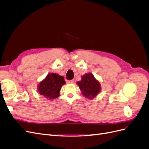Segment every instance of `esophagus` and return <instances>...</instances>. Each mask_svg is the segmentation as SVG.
I'll list each match as a JSON object with an SVG mask.
<instances>
[{
  "label": "esophagus",
  "instance_id": "34e87169",
  "mask_svg": "<svg viewBox=\"0 0 149 149\" xmlns=\"http://www.w3.org/2000/svg\"><path fill=\"white\" fill-rule=\"evenodd\" d=\"M74 81L73 79V80H68V81H66V83L68 84H72V83H74Z\"/></svg>",
  "mask_w": 149,
  "mask_h": 149
}]
</instances>
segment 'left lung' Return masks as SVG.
<instances>
[{
    "label": "left lung",
    "instance_id": "left-lung-1",
    "mask_svg": "<svg viewBox=\"0 0 149 149\" xmlns=\"http://www.w3.org/2000/svg\"><path fill=\"white\" fill-rule=\"evenodd\" d=\"M76 84L79 86L83 95L89 100H93L101 92V86L100 81L91 73L81 76V80Z\"/></svg>",
    "mask_w": 149,
    "mask_h": 149
}]
</instances>
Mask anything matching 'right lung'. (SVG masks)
Listing matches in <instances>:
<instances>
[{"instance_id":"1","label":"right lung","mask_w":149,"mask_h":149,"mask_svg":"<svg viewBox=\"0 0 149 149\" xmlns=\"http://www.w3.org/2000/svg\"><path fill=\"white\" fill-rule=\"evenodd\" d=\"M64 77L56 73H49L37 86L38 93L48 100L59 97L63 85L65 84Z\"/></svg>"}]
</instances>
